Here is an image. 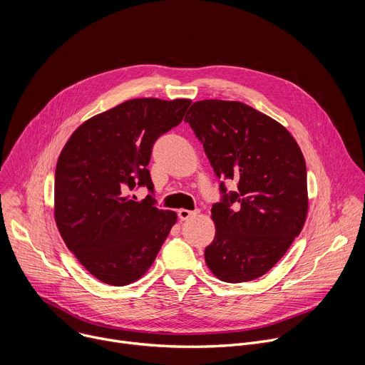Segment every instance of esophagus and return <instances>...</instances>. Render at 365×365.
<instances>
[{"instance_id": "34e87169", "label": "esophagus", "mask_w": 365, "mask_h": 365, "mask_svg": "<svg viewBox=\"0 0 365 365\" xmlns=\"http://www.w3.org/2000/svg\"><path fill=\"white\" fill-rule=\"evenodd\" d=\"M200 214V210H195V211H189V210H179L178 211V215L180 218V221H186V220H190L196 215Z\"/></svg>"}]
</instances>
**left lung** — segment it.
Returning a JSON list of instances; mask_svg holds the SVG:
<instances>
[{
    "instance_id": "left-lung-1",
    "label": "left lung",
    "mask_w": 365,
    "mask_h": 365,
    "mask_svg": "<svg viewBox=\"0 0 365 365\" xmlns=\"http://www.w3.org/2000/svg\"><path fill=\"white\" fill-rule=\"evenodd\" d=\"M220 185L212 206L217 231L205 262L222 282L266 274L300 234L307 214L306 163L292 134L273 118L237 101H197L185 117ZM224 180H235L227 192Z\"/></svg>"
}]
</instances>
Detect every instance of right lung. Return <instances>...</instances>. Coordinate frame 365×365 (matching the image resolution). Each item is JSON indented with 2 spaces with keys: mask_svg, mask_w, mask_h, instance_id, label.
Wrapping results in <instances>:
<instances>
[{
  "mask_svg": "<svg viewBox=\"0 0 365 365\" xmlns=\"http://www.w3.org/2000/svg\"><path fill=\"white\" fill-rule=\"evenodd\" d=\"M190 99L138 98L85 121L55 173V220L66 247L98 280L125 286L153 264L178 215L159 210L147 169L154 141L179 125ZM145 185L141 202L125 195Z\"/></svg>",
  "mask_w": 365,
  "mask_h": 365,
  "instance_id": "add662e5",
  "label": "right lung"
}]
</instances>
